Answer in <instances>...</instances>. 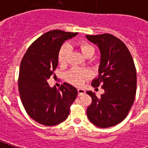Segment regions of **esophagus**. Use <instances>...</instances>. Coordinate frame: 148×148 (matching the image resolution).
I'll return each instance as SVG.
<instances>
[{
	"mask_svg": "<svg viewBox=\"0 0 148 148\" xmlns=\"http://www.w3.org/2000/svg\"><path fill=\"white\" fill-rule=\"evenodd\" d=\"M77 93H78V96H81L85 94V90L82 89V88H78L77 89Z\"/></svg>",
	"mask_w": 148,
	"mask_h": 148,
	"instance_id": "esophagus-1",
	"label": "esophagus"
}]
</instances>
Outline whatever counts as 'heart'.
I'll use <instances>...</instances> for the list:
<instances>
[{
    "label": "heart",
    "instance_id": "heart-1",
    "mask_svg": "<svg viewBox=\"0 0 148 148\" xmlns=\"http://www.w3.org/2000/svg\"><path fill=\"white\" fill-rule=\"evenodd\" d=\"M79 48L82 55L86 58H92L95 54V48L93 46L88 43H81L79 45ZM70 53V46L67 44H64L60 48L58 53V61L60 64H65L67 62V57ZM90 77V72L88 70L81 69L77 67L72 68L66 74V78L69 83L75 86L83 85L88 79Z\"/></svg>",
    "mask_w": 148,
    "mask_h": 148
}]
</instances>
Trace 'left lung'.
I'll return each mask as SVG.
<instances>
[{"label": "left lung", "instance_id": "1", "mask_svg": "<svg viewBox=\"0 0 148 148\" xmlns=\"http://www.w3.org/2000/svg\"><path fill=\"white\" fill-rule=\"evenodd\" d=\"M86 38L101 52L98 77L91 84L93 87L101 84L104 90L99 98L91 90L87 91L92 98L87 116L95 126L110 127L127 117L134 103L137 89L135 66L126 45L114 36L103 34Z\"/></svg>", "mask_w": 148, "mask_h": 148}]
</instances>
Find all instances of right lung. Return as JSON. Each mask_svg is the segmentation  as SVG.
I'll list each match as a JSON object with an SVG mask.
<instances>
[{
  "mask_svg": "<svg viewBox=\"0 0 148 148\" xmlns=\"http://www.w3.org/2000/svg\"><path fill=\"white\" fill-rule=\"evenodd\" d=\"M77 33L60 30L48 31L29 47L20 66L18 90L27 114L38 123L54 126L67 119L77 90L64 83L59 89L47 80L58 65V53L65 40Z\"/></svg>",
  "mask_w": 148,
  "mask_h": 148,
  "instance_id": "1",
  "label": "right lung"
}]
</instances>
